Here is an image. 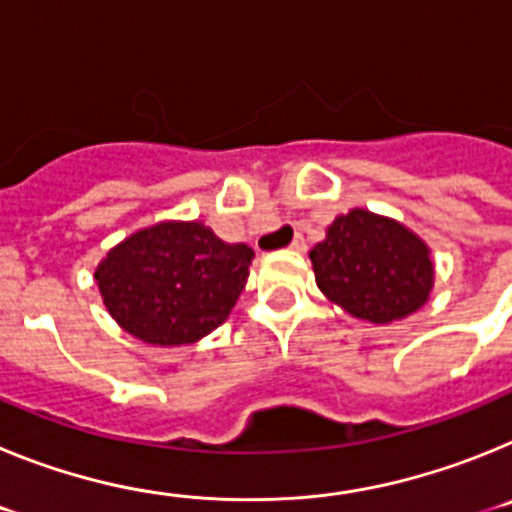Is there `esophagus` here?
I'll return each mask as SVG.
<instances>
[{
	"mask_svg": "<svg viewBox=\"0 0 512 512\" xmlns=\"http://www.w3.org/2000/svg\"><path fill=\"white\" fill-rule=\"evenodd\" d=\"M292 251H297V253H302L307 248V243H305V238H302V235H295V241H292Z\"/></svg>",
	"mask_w": 512,
	"mask_h": 512,
	"instance_id": "esophagus-1",
	"label": "esophagus"
}]
</instances>
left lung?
Instances as JSON below:
<instances>
[{
	"instance_id": "obj_1",
	"label": "left lung",
	"mask_w": 512,
	"mask_h": 512,
	"mask_svg": "<svg viewBox=\"0 0 512 512\" xmlns=\"http://www.w3.org/2000/svg\"><path fill=\"white\" fill-rule=\"evenodd\" d=\"M310 261L330 302L377 325L413 315L433 289L431 248L402 223L369 210L338 215Z\"/></svg>"
}]
</instances>
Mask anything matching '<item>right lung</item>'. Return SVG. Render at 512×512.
Returning a JSON list of instances; mask_svg holds the SVG:
<instances>
[{"mask_svg": "<svg viewBox=\"0 0 512 512\" xmlns=\"http://www.w3.org/2000/svg\"><path fill=\"white\" fill-rule=\"evenodd\" d=\"M253 251L202 223L164 220L117 243L94 279L122 330L153 346H184L225 323L248 279Z\"/></svg>", "mask_w": 512, "mask_h": 512, "instance_id": "obj_1", "label": "right lung"}]
</instances>
